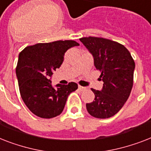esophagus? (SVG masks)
<instances>
[{
    "instance_id": "obj_1",
    "label": "esophagus",
    "mask_w": 151,
    "mask_h": 151,
    "mask_svg": "<svg viewBox=\"0 0 151 151\" xmlns=\"http://www.w3.org/2000/svg\"><path fill=\"white\" fill-rule=\"evenodd\" d=\"M78 89H79L80 91H85L87 89V88H85V87H83V86H81V85H79L78 86Z\"/></svg>"
}]
</instances>
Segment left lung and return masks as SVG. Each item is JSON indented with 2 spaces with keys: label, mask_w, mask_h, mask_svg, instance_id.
Segmentation results:
<instances>
[{
  "label": "left lung",
  "mask_w": 151,
  "mask_h": 151,
  "mask_svg": "<svg viewBox=\"0 0 151 151\" xmlns=\"http://www.w3.org/2000/svg\"><path fill=\"white\" fill-rule=\"evenodd\" d=\"M94 57V64L104 82L101 91L91 88L95 100L86 104L88 113L98 119L115 116L130 95L135 63L130 52L117 42L99 37L80 39Z\"/></svg>",
  "instance_id": "1"
}]
</instances>
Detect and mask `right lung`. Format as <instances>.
Wrapping results in <instances>:
<instances>
[{"label": "right lung", "mask_w": 151, "mask_h": 151, "mask_svg": "<svg viewBox=\"0 0 151 151\" xmlns=\"http://www.w3.org/2000/svg\"><path fill=\"white\" fill-rule=\"evenodd\" d=\"M77 46L73 40H59L27 46L19 53L16 76L21 97L35 116L51 119L60 115L68 95L78 89L74 82L53 87L50 79L63 63L65 52Z\"/></svg>", "instance_id": "right-lung-1"}]
</instances>
